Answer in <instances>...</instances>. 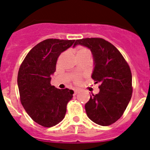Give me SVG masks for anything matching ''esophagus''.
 Masks as SVG:
<instances>
[{
  "label": "esophagus",
  "mask_w": 150,
  "mask_h": 150,
  "mask_svg": "<svg viewBox=\"0 0 150 150\" xmlns=\"http://www.w3.org/2000/svg\"><path fill=\"white\" fill-rule=\"evenodd\" d=\"M79 92H80L79 89H75V90H74V95H75H75L78 94V93Z\"/></svg>",
  "instance_id": "34e87169"
}]
</instances>
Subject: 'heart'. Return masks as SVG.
Wrapping results in <instances>:
<instances>
[{
  "mask_svg": "<svg viewBox=\"0 0 150 150\" xmlns=\"http://www.w3.org/2000/svg\"><path fill=\"white\" fill-rule=\"evenodd\" d=\"M89 52V51L86 48H84V47H78V49H77V54H79V53H82V52ZM75 81L76 82L78 81H79V78H78V77L75 78Z\"/></svg>",
  "mask_w": 150,
  "mask_h": 150,
  "instance_id": "1",
  "label": "heart"
}]
</instances>
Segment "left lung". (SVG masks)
I'll return each mask as SVG.
<instances>
[{"instance_id":"8db88e82","label":"left lung","mask_w":150,"mask_h":150,"mask_svg":"<svg viewBox=\"0 0 150 150\" xmlns=\"http://www.w3.org/2000/svg\"><path fill=\"white\" fill-rule=\"evenodd\" d=\"M78 44L90 49L95 68L92 78L100 83L98 94L90 96L85 104L89 119L100 126H110L123 115L132 98V72L119 50L100 38L76 40Z\"/></svg>"}]
</instances>
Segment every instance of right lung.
I'll return each mask as SVG.
<instances>
[{
	"label": "right lung",
	"instance_id": "1",
	"mask_svg": "<svg viewBox=\"0 0 150 150\" xmlns=\"http://www.w3.org/2000/svg\"><path fill=\"white\" fill-rule=\"evenodd\" d=\"M75 40L50 38L38 43L28 52L19 68L18 85L22 106L35 122L51 127L65 117L73 90L51 85L52 75L61 52Z\"/></svg>",
	"mask_w": 150,
	"mask_h": 150
}]
</instances>
